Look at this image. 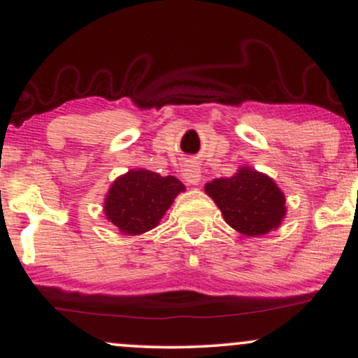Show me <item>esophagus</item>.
I'll list each match as a JSON object with an SVG mask.
<instances>
[{
	"instance_id": "obj_1",
	"label": "esophagus",
	"mask_w": 358,
	"mask_h": 358,
	"mask_svg": "<svg viewBox=\"0 0 358 358\" xmlns=\"http://www.w3.org/2000/svg\"><path fill=\"white\" fill-rule=\"evenodd\" d=\"M182 176L188 185H199L202 182V171H200V166L192 162L187 163V165H183Z\"/></svg>"
}]
</instances>
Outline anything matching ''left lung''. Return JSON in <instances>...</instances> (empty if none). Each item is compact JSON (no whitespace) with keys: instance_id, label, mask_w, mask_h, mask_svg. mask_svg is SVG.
Wrapping results in <instances>:
<instances>
[{"instance_id":"obj_1","label":"left lung","mask_w":358,"mask_h":358,"mask_svg":"<svg viewBox=\"0 0 358 358\" xmlns=\"http://www.w3.org/2000/svg\"><path fill=\"white\" fill-rule=\"evenodd\" d=\"M205 192L220 208L225 222L244 236H264L286 215L285 193L268 175L242 166L231 178H217Z\"/></svg>"}]
</instances>
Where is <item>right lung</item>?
<instances>
[{
  "mask_svg": "<svg viewBox=\"0 0 358 358\" xmlns=\"http://www.w3.org/2000/svg\"><path fill=\"white\" fill-rule=\"evenodd\" d=\"M185 185L175 176L150 170H129L110 185L104 200L106 219L126 236H138L158 225Z\"/></svg>",
  "mask_w": 358,
  "mask_h": 358,
  "instance_id": "right-lung-1",
  "label": "right lung"
}]
</instances>
